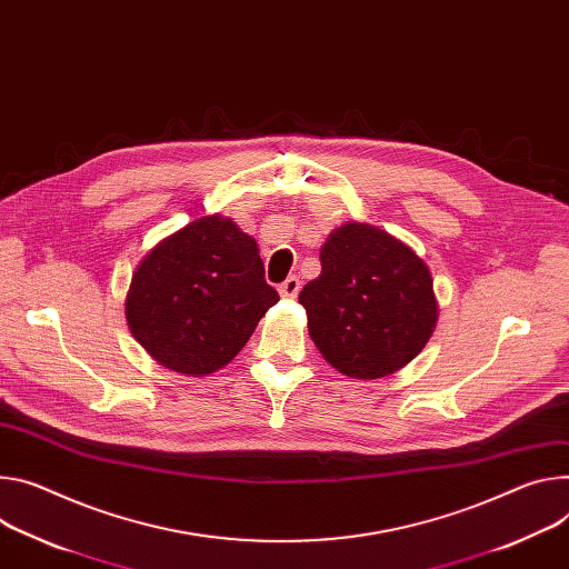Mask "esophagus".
Here are the masks:
<instances>
[{
	"label": "esophagus",
	"mask_w": 569,
	"mask_h": 569,
	"mask_svg": "<svg viewBox=\"0 0 569 569\" xmlns=\"http://www.w3.org/2000/svg\"><path fill=\"white\" fill-rule=\"evenodd\" d=\"M299 288H301L299 277H288V279L279 286V295H281V297L292 299V297H297V295H299Z\"/></svg>",
	"instance_id": "34e87169"
}]
</instances>
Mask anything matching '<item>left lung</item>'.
I'll return each mask as SVG.
<instances>
[{"instance_id":"obj_1","label":"left lung","mask_w":569,"mask_h":569,"mask_svg":"<svg viewBox=\"0 0 569 569\" xmlns=\"http://www.w3.org/2000/svg\"><path fill=\"white\" fill-rule=\"evenodd\" d=\"M322 274L299 303L308 333L347 377L379 379L416 358L438 320L433 281L406 244L368 224L336 229L322 251Z\"/></svg>"}]
</instances>
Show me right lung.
<instances>
[{
	"instance_id": "1",
	"label": "right lung",
	"mask_w": 569,
	"mask_h": 569,
	"mask_svg": "<svg viewBox=\"0 0 569 569\" xmlns=\"http://www.w3.org/2000/svg\"><path fill=\"white\" fill-rule=\"evenodd\" d=\"M277 301L253 238L213 216L142 258L127 295V320L161 366L211 375L244 347Z\"/></svg>"
}]
</instances>
